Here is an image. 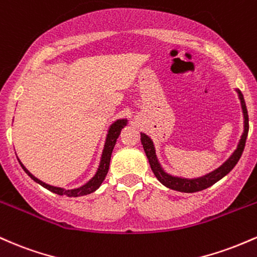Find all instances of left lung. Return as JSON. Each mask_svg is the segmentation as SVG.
Returning a JSON list of instances; mask_svg holds the SVG:
<instances>
[{
  "label": "left lung",
  "instance_id": "obj_1",
  "mask_svg": "<svg viewBox=\"0 0 257 257\" xmlns=\"http://www.w3.org/2000/svg\"><path fill=\"white\" fill-rule=\"evenodd\" d=\"M237 91L239 100H240L241 105V111H243V117H244V131L241 134L240 140L235 148V151L232 153V155L224 161L220 167L214 170V171L209 172V174L200 176L197 178H184V177H178V176H172L167 174L165 170L163 169L161 164L159 163V159L157 157V153H155V147L153 143L152 138L147 136L146 134H141V142H142L143 149L146 152L147 158H148L149 164H151L152 171L154 172L155 177L159 180L160 183H163L164 186L167 187L170 189H174V191L182 192V193H194V192H200L204 189L209 188L212 184L223 178L224 176L228 175L232 169L237 165V163L240 159L241 154H243L245 142H246L247 132H249V116H247V110L246 105H245V100L241 92L235 88Z\"/></svg>",
  "mask_w": 257,
  "mask_h": 257
}]
</instances>
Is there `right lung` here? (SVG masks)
<instances>
[{
  "mask_svg": "<svg viewBox=\"0 0 257 257\" xmlns=\"http://www.w3.org/2000/svg\"><path fill=\"white\" fill-rule=\"evenodd\" d=\"M127 125V119H117L115 120L108 128V134H106L105 137V142H104V147H103V152L102 155H100V161H99V166H98L96 174H94L93 177L88 181L87 183H85L83 186L79 187V188H73V189H65V188H60V187H54L51 186V184H47L42 181H40L39 178L35 177L30 171L22 164V161L19 159V164L22 165L23 170H24L27 174L30 176L31 180L35 181L36 183L41 184L42 187H45L46 189L48 191L56 193L58 195H66V197H82V195H87L93 193L94 191H97L98 188L100 187V184L103 183L104 181L106 174H108L109 170V165H110V158H111V153H113V149L115 147V143H116V140L120 136V132L125 126Z\"/></svg>",
  "mask_w": 257,
  "mask_h": 257,
  "instance_id": "obj_1",
  "label": "right lung"
}]
</instances>
